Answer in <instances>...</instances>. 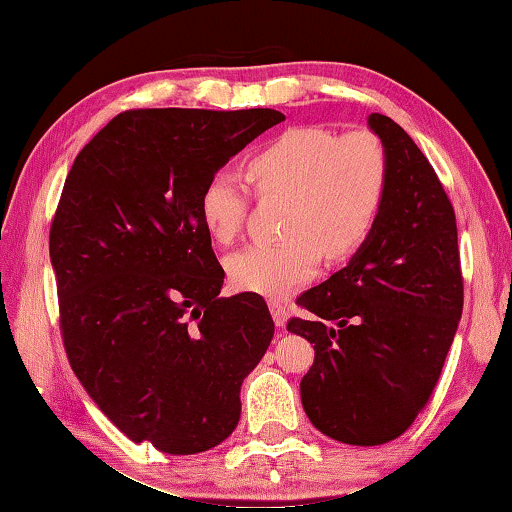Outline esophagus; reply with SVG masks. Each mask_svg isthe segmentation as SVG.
<instances>
[{
	"instance_id": "esophagus-1",
	"label": "esophagus",
	"mask_w": 512,
	"mask_h": 512,
	"mask_svg": "<svg viewBox=\"0 0 512 512\" xmlns=\"http://www.w3.org/2000/svg\"><path fill=\"white\" fill-rule=\"evenodd\" d=\"M270 310H272V317H274V321H276V326L283 328L285 324H288V308H285L283 301L272 299V301H270Z\"/></svg>"
}]
</instances>
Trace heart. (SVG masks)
Segmentation results:
<instances>
[{
  "instance_id": "b5f03b06",
  "label": "heart",
  "mask_w": 512,
  "mask_h": 512,
  "mask_svg": "<svg viewBox=\"0 0 512 512\" xmlns=\"http://www.w3.org/2000/svg\"><path fill=\"white\" fill-rule=\"evenodd\" d=\"M249 182L285 204L281 242H254L229 258L231 281L242 290L283 297L317 274L321 258H344L373 229L387 191L389 164L369 130L337 137L324 128H290L247 161ZM249 209L240 179L220 170L200 195L206 231L218 242L238 236Z\"/></svg>"
}]
</instances>
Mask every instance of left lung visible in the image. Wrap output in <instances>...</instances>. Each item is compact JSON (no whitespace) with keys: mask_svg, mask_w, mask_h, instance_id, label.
I'll use <instances>...</instances> for the list:
<instances>
[{"mask_svg":"<svg viewBox=\"0 0 512 512\" xmlns=\"http://www.w3.org/2000/svg\"><path fill=\"white\" fill-rule=\"evenodd\" d=\"M371 132L387 152V191L346 267L297 299L310 319L288 330L315 344L301 380L321 434L382 445L407 432L443 371L463 312L454 209L414 139L384 114Z\"/></svg>","mask_w":512,"mask_h":512,"instance_id":"8db88e82","label":"left lung"}]
</instances>
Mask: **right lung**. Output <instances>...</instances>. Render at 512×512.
<instances>
[{
	"instance_id": "obj_1",
	"label": "right lung",
	"mask_w": 512,
	"mask_h": 512,
	"mask_svg": "<svg viewBox=\"0 0 512 512\" xmlns=\"http://www.w3.org/2000/svg\"><path fill=\"white\" fill-rule=\"evenodd\" d=\"M281 121L267 107L130 110L69 170L49 236L62 339L89 398L134 443L197 454L238 425L274 321L261 294L218 297L200 195Z\"/></svg>"
}]
</instances>
